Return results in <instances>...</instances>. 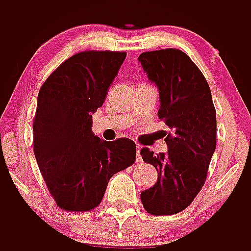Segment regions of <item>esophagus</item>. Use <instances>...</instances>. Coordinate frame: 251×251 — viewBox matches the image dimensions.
Listing matches in <instances>:
<instances>
[{
    "label": "esophagus",
    "instance_id": "obj_1",
    "mask_svg": "<svg viewBox=\"0 0 251 251\" xmlns=\"http://www.w3.org/2000/svg\"><path fill=\"white\" fill-rule=\"evenodd\" d=\"M137 162H142V157H141V148L139 146L137 147Z\"/></svg>",
    "mask_w": 251,
    "mask_h": 251
}]
</instances>
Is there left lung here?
I'll return each instance as SVG.
<instances>
[{
  "label": "left lung",
  "instance_id": "8db88e82",
  "mask_svg": "<svg viewBox=\"0 0 251 251\" xmlns=\"http://www.w3.org/2000/svg\"><path fill=\"white\" fill-rule=\"evenodd\" d=\"M143 70L158 86V117L172 129L168 151L142 148L143 161L154 166L158 179L141 194L151 215H174L194 201L202 188L216 148V110L201 70L183 51L162 49L139 55Z\"/></svg>",
  "mask_w": 251,
  "mask_h": 251
}]
</instances>
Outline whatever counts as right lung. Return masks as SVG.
<instances>
[{
	"label": "right lung",
	"mask_w": 251,
	"mask_h": 251,
	"mask_svg": "<svg viewBox=\"0 0 251 251\" xmlns=\"http://www.w3.org/2000/svg\"><path fill=\"white\" fill-rule=\"evenodd\" d=\"M126 56L124 51H81L40 88L32 148L49 192L66 211L97 208L110 177L136 161L132 139L108 142L92 132V114L103 105Z\"/></svg>",
	"instance_id": "1"
}]
</instances>
